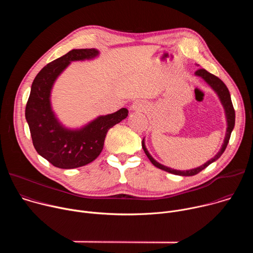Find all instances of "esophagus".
Returning <instances> with one entry per match:
<instances>
[{
    "label": "esophagus",
    "instance_id": "obj_1",
    "mask_svg": "<svg viewBox=\"0 0 253 253\" xmlns=\"http://www.w3.org/2000/svg\"><path fill=\"white\" fill-rule=\"evenodd\" d=\"M132 110H134V111H143L144 110V106H143V104L141 102L136 101L132 105Z\"/></svg>",
    "mask_w": 253,
    "mask_h": 253
}]
</instances>
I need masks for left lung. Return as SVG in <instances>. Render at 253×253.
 <instances>
[{"label":"left lung","mask_w":253,"mask_h":253,"mask_svg":"<svg viewBox=\"0 0 253 253\" xmlns=\"http://www.w3.org/2000/svg\"><path fill=\"white\" fill-rule=\"evenodd\" d=\"M195 75L197 76H200L201 78H203L214 90L215 92L218 94L220 100H221V103L224 107L225 109V114H226V118H227V131H226V135H225V139H224V143L223 145L220 149V151L216 154L212 159H210L209 161H207L205 164H203L202 166L200 167H197L195 169H191V170H187V171H180V170H174V169H171V168H168L166 166H163L161 165L160 163H158L157 161H155L151 155L148 153L146 147H145V144H144V140L142 141V148L144 150V152H145V154L147 155L148 159L151 161V163L156 166L157 168L159 169H162L166 172H169V173H172V174H175V175H181V176H193V175H196L198 174L200 171H202L203 169H205L208 165H210L212 162L217 160L221 155L222 153L225 151L226 147H227V144L229 142V139H230V135H231V132L234 128V124H235V111H234V108H233V105H232V102H231V97H230V94H229V91H228V88L226 87V85L218 78L216 77L215 75L209 73L208 71H206L205 69H202V68H199L198 70H196L195 72Z\"/></svg>","instance_id":"left-lung-1"}]
</instances>
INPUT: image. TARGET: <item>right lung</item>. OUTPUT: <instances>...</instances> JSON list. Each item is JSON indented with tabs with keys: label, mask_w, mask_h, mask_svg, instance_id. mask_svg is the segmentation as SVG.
<instances>
[{
	"label": "right lung",
	"mask_w": 253,
	"mask_h": 253,
	"mask_svg": "<svg viewBox=\"0 0 253 253\" xmlns=\"http://www.w3.org/2000/svg\"><path fill=\"white\" fill-rule=\"evenodd\" d=\"M95 49H74L47 64L33 81L25 115L33 145L42 157L62 169L84 166L101 153L106 134L128 116L126 108L113 114L100 116L83 129L67 130L60 125L51 110L50 92L56 78L71 61L91 59Z\"/></svg>",
	"instance_id": "right-lung-1"
}]
</instances>
